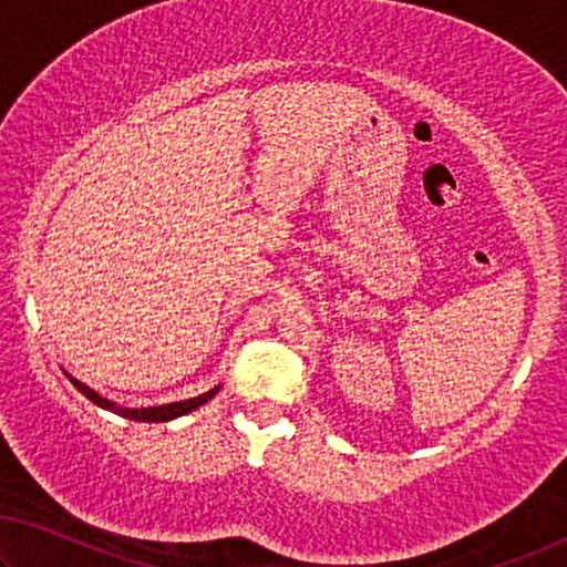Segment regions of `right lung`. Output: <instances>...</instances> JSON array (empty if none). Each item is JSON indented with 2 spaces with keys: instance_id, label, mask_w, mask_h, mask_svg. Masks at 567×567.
I'll list each match as a JSON object with an SVG mask.
<instances>
[{
  "instance_id": "add662e5",
  "label": "right lung",
  "mask_w": 567,
  "mask_h": 567,
  "mask_svg": "<svg viewBox=\"0 0 567 567\" xmlns=\"http://www.w3.org/2000/svg\"><path fill=\"white\" fill-rule=\"evenodd\" d=\"M71 382H73L75 390H79L83 396H86V400L94 402L96 408H104V410H109V412H114V415L126 417V420H134V422H167V420H175V417H181V415H188V412L198 410L200 404H206V402L210 400V396H214L218 390H221V384H218V386H214V390L203 392V394H198V396H190V400L171 402V404H157V408L130 410V408H116L114 402H109V400H104V396H99L94 390H91V386L81 384L79 379L71 377Z\"/></svg>"
}]
</instances>
